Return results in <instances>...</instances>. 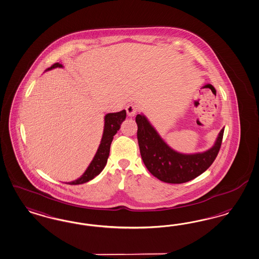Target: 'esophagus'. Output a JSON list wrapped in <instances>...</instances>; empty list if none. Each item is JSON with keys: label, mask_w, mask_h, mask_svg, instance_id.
<instances>
[{"label": "esophagus", "mask_w": 259, "mask_h": 259, "mask_svg": "<svg viewBox=\"0 0 259 259\" xmlns=\"http://www.w3.org/2000/svg\"><path fill=\"white\" fill-rule=\"evenodd\" d=\"M139 105L136 104V103H129L127 106H126V112H127V115L129 116H134L137 112L139 111Z\"/></svg>", "instance_id": "34e87169"}]
</instances>
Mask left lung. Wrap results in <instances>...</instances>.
Returning <instances> with one entry per match:
<instances>
[{"mask_svg":"<svg viewBox=\"0 0 259 259\" xmlns=\"http://www.w3.org/2000/svg\"><path fill=\"white\" fill-rule=\"evenodd\" d=\"M136 122L144 165L153 176L168 184H183L204 173L218 155L223 139L224 128L209 149L185 154L171 148L143 113L137 115Z\"/></svg>","mask_w":259,"mask_h":259,"instance_id":"obj_1","label":"left lung"}]
</instances>
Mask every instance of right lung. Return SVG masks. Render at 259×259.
<instances>
[{
    "label": "right lung",
    "mask_w": 259,
    "mask_h": 259,
    "mask_svg": "<svg viewBox=\"0 0 259 259\" xmlns=\"http://www.w3.org/2000/svg\"><path fill=\"white\" fill-rule=\"evenodd\" d=\"M55 68H63L62 64L55 63L51 68H48L46 71H51ZM126 117V111L122 110L117 113H109L104 116V129L103 134L98 146V151L94 156V159L90 162L89 166L80 177L74 181L68 182L69 185H81L87 183L91 180L96 178L98 174L105 167L107 163L108 157L110 153V146L114 136L119 130L120 125L124 121Z\"/></svg>",
    "instance_id": "right-lung-1"
}]
</instances>
